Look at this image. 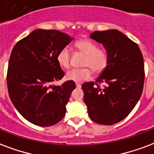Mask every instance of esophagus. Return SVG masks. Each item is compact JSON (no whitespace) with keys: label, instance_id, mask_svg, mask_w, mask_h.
<instances>
[{"label":"esophagus","instance_id":"1","mask_svg":"<svg viewBox=\"0 0 154 154\" xmlns=\"http://www.w3.org/2000/svg\"><path fill=\"white\" fill-rule=\"evenodd\" d=\"M76 86H77V88H80L81 86H82V85H81L80 83H76Z\"/></svg>","mask_w":154,"mask_h":154}]
</instances>
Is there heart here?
I'll return each mask as SVG.
<instances>
[{
  "mask_svg": "<svg viewBox=\"0 0 154 154\" xmlns=\"http://www.w3.org/2000/svg\"><path fill=\"white\" fill-rule=\"evenodd\" d=\"M75 47L86 55L83 62V66L86 68L69 70L65 75L66 79L81 82L91 77L92 70L94 73L98 74L105 69L109 63L108 54L105 51L98 49L97 45L94 42L86 39L79 40L75 43ZM57 62L63 68L70 67V52L68 47L63 48L58 53Z\"/></svg>",
  "mask_w": 154,
  "mask_h": 154,
  "instance_id": "heart-1",
  "label": "heart"
}]
</instances>
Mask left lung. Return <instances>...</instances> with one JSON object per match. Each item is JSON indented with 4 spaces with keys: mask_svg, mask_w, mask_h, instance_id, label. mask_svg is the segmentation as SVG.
I'll list each match as a JSON object with an SVG mask.
<instances>
[{
    "mask_svg": "<svg viewBox=\"0 0 154 154\" xmlns=\"http://www.w3.org/2000/svg\"><path fill=\"white\" fill-rule=\"evenodd\" d=\"M90 37L103 45L109 63L95 82L84 83V102L89 117L102 125L123 120L140 98L144 81V59L136 43L116 29L94 31Z\"/></svg>",
    "mask_w": 154,
    "mask_h": 154,
    "instance_id": "left-lung-1",
    "label": "left lung"
}]
</instances>
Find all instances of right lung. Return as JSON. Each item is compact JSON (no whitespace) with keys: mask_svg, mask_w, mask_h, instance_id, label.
<instances>
[{"mask_svg":"<svg viewBox=\"0 0 154 154\" xmlns=\"http://www.w3.org/2000/svg\"><path fill=\"white\" fill-rule=\"evenodd\" d=\"M58 30L36 29L20 40L12 50L7 72L9 95L14 106L31 123L50 126L66 113L75 82L54 86L64 76L57 55L72 41Z\"/></svg>","mask_w":154,"mask_h":154,"instance_id":"obj_1","label":"right lung"}]
</instances>
